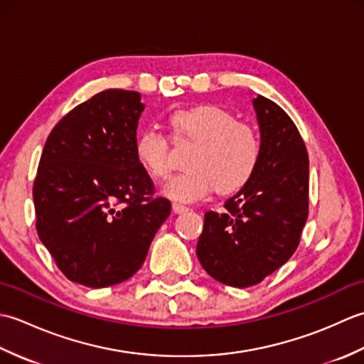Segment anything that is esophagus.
Listing matches in <instances>:
<instances>
[{"instance_id":"obj_1","label":"esophagus","mask_w":364,"mask_h":364,"mask_svg":"<svg viewBox=\"0 0 364 364\" xmlns=\"http://www.w3.org/2000/svg\"><path fill=\"white\" fill-rule=\"evenodd\" d=\"M172 208H173V211L175 213H178V214H181V213H186V211H189V208L186 206V205H181V203H172Z\"/></svg>"}]
</instances>
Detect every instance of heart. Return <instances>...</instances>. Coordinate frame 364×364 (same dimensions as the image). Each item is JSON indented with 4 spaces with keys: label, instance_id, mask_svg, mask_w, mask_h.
I'll return each mask as SVG.
<instances>
[{
    "label": "heart",
    "instance_id": "1",
    "mask_svg": "<svg viewBox=\"0 0 364 364\" xmlns=\"http://www.w3.org/2000/svg\"><path fill=\"white\" fill-rule=\"evenodd\" d=\"M175 141L197 144L188 156L189 170L166 184V194L181 202H194L215 188L233 194L247 186L261 161V142L255 129L239 122L236 114L218 105L180 107L168 114ZM134 154L154 180L167 178L172 168L170 142L154 127L136 136Z\"/></svg>",
    "mask_w": 364,
    "mask_h": 364
}]
</instances>
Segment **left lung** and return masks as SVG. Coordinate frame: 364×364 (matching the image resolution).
I'll return each mask as SVG.
<instances>
[{
	"mask_svg": "<svg viewBox=\"0 0 364 364\" xmlns=\"http://www.w3.org/2000/svg\"><path fill=\"white\" fill-rule=\"evenodd\" d=\"M261 161L252 181L205 213L197 257L214 280L249 288L274 274L297 250L310 206V168L304 139L280 106L253 98Z\"/></svg>",
	"mask_w": 364,
	"mask_h": 364,
	"instance_id": "1",
	"label": "left lung"
}]
</instances>
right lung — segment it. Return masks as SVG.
<instances>
[{"label": "right lung", "mask_w": 364, "mask_h": 364, "mask_svg": "<svg viewBox=\"0 0 364 364\" xmlns=\"http://www.w3.org/2000/svg\"><path fill=\"white\" fill-rule=\"evenodd\" d=\"M141 94L107 89L46 139L33 198L36 230L60 272L89 288L128 280L172 211L134 154Z\"/></svg>", "instance_id": "right-lung-1"}]
</instances>
